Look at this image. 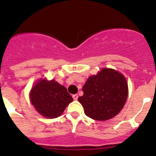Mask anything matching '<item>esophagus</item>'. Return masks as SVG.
<instances>
[{"instance_id": "obj_1", "label": "esophagus", "mask_w": 156, "mask_h": 156, "mask_svg": "<svg viewBox=\"0 0 156 156\" xmlns=\"http://www.w3.org/2000/svg\"><path fill=\"white\" fill-rule=\"evenodd\" d=\"M72 98H73L74 100H78V94H73V95H72Z\"/></svg>"}]
</instances>
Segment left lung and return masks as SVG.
Returning a JSON list of instances; mask_svg holds the SVG:
<instances>
[{
	"label": "left lung",
	"mask_w": 156,
	"mask_h": 156,
	"mask_svg": "<svg viewBox=\"0 0 156 156\" xmlns=\"http://www.w3.org/2000/svg\"><path fill=\"white\" fill-rule=\"evenodd\" d=\"M84 95L78 97L84 113L94 120L106 121L122 110L127 97L125 77L114 69H103L90 76L82 88Z\"/></svg>",
	"instance_id": "8db88e82"
}]
</instances>
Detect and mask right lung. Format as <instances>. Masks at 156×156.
<instances>
[{
	"label": "right lung",
	"instance_id": "obj_1",
	"mask_svg": "<svg viewBox=\"0 0 156 156\" xmlns=\"http://www.w3.org/2000/svg\"><path fill=\"white\" fill-rule=\"evenodd\" d=\"M30 99L33 106L41 115L54 119L60 115L72 102L67 89L51 80H41L31 89Z\"/></svg>",
	"mask_w": 156,
	"mask_h": 156
}]
</instances>
